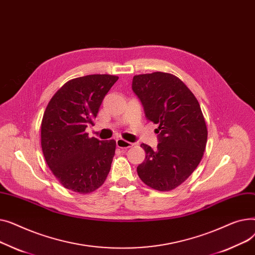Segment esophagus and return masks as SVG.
<instances>
[{"mask_svg":"<svg viewBox=\"0 0 255 255\" xmlns=\"http://www.w3.org/2000/svg\"><path fill=\"white\" fill-rule=\"evenodd\" d=\"M117 146L120 149H128V148H131V146H133V143L132 142H129L123 138H118L117 139Z\"/></svg>","mask_w":255,"mask_h":255,"instance_id":"esophagus-1","label":"esophagus"}]
</instances>
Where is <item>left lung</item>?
I'll return each mask as SVG.
<instances>
[{
    "mask_svg": "<svg viewBox=\"0 0 255 255\" xmlns=\"http://www.w3.org/2000/svg\"><path fill=\"white\" fill-rule=\"evenodd\" d=\"M132 90L146 119L158 124L154 151L141 143L144 161L137 166L140 180L158 191H170L190 177L204 156L208 129L200 105L182 80L165 72L134 75Z\"/></svg>",
    "mask_w": 255,
    "mask_h": 255,
    "instance_id": "8db88e82",
    "label": "left lung"
}]
</instances>
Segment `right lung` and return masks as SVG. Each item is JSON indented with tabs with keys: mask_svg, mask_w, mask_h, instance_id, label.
I'll use <instances>...</instances> for the list:
<instances>
[{
	"mask_svg": "<svg viewBox=\"0 0 255 255\" xmlns=\"http://www.w3.org/2000/svg\"><path fill=\"white\" fill-rule=\"evenodd\" d=\"M119 79L92 74L63 85L48 102L41 122V146L53 176L65 188L87 194L104 183L111 170L116 140L89 137L104 96Z\"/></svg>",
	"mask_w": 255,
	"mask_h": 255,
	"instance_id": "1",
	"label": "right lung"
}]
</instances>
